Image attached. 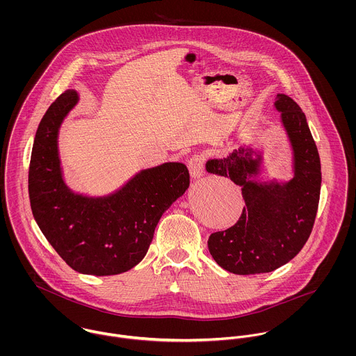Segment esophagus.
Here are the masks:
<instances>
[{
  "label": "esophagus",
  "instance_id": "34e87169",
  "mask_svg": "<svg viewBox=\"0 0 356 356\" xmlns=\"http://www.w3.org/2000/svg\"><path fill=\"white\" fill-rule=\"evenodd\" d=\"M204 164H205V156L203 153H195L188 160V167L193 178H200L204 172Z\"/></svg>",
  "mask_w": 356,
  "mask_h": 356
}]
</instances>
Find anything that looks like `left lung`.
<instances>
[{
    "label": "left lung",
    "mask_w": 356,
    "mask_h": 356,
    "mask_svg": "<svg viewBox=\"0 0 356 356\" xmlns=\"http://www.w3.org/2000/svg\"><path fill=\"white\" fill-rule=\"evenodd\" d=\"M275 108L293 148L292 181L280 185L250 179L257 174L259 161L244 148L205 164L208 172L229 177L243 188L245 205L238 220L208 238L215 261L240 275L270 273L292 260L305 247L318 211L321 160L305 112L285 95H277Z\"/></svg>",
    "instance_id": "left-lung-1"
}]
</instances>
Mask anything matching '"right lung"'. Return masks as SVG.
I'll list each match as a JSON object with an SVG mask.
<instances>
[{
  "mask_svg": "<svg viewBox=\"0 0 356 356\" xmlns=\"http://www.w3.org/2000/svg\"><path fill=\"white\" fill-rule=\"evenodd\" d=\"M76 102L74 90L64 92L38 126L29 168L30 204L41 232L72 270L115 275L144 259L159 219L188 189L189 171L182 163H164L108 197L72 193L61 178L57 133Z\"/></svg>",
  "mask_w": 356,
  "mask_h": 356,
  "instance_id": "add662e5",
  "label": "right lung"
}]
</instances>
